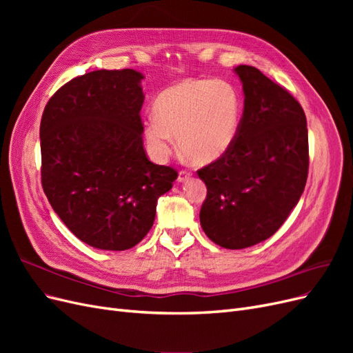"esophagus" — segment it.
<instances>
[{"label":"esophagus","mask_w":353,"mask_h":353,"mask_svg":"<svg viewBox=\"0 0 353 353\" xmlns=\"http://www.w3.org/2000/svg\"><path fill=\"white\" fill-rule=\"evenodd\" d=\"M191 176V172L187 169H181L179 174H178V183H184V181H187L188 178Z\"/></svg>","instance_id":"1"}]
</instances>
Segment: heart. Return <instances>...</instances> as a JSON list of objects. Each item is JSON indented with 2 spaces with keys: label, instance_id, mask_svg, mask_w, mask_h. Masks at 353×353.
<instances>
[{
  "label": "heart",
  "instance_id": "b5f03b06",
  "mask_svg": "<svg viewBox=\"0 0 353 353\" xmlns=\"http://www.w3.org/2000/svg\"><path fill=\"white\" fill-rule=\"evenodd\" d=\"M154 117L144 135L154 157L163 159L174 147L196 165L216 162L234 144L241 121L237 88L222 79H185L157 95Z\"/></svg>",
  "mask_w": 353,
  "mask_h": 353
}]
</instances>
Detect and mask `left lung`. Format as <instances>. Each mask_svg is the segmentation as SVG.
<instances>
[{
	"label": "left lung",
	"instance_id": "1",
	"mask_svg": "<svg viewBox=\"0 0 353 353\" xmlns=\"http://www.w3.org/2000/svg\"><path fill=\"white\" fill-rule=\"evenodd\" d=\"M244 110L236 141L197 170L208 194L200 209L206 236L245 249L276 232L301 199L309 169L306 116L281 85L253 66H237Z\"/></svg>",
	"mask_w": 353,
	"mask_h": 353
}]
</instances>
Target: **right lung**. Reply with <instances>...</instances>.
Listing matches in <instances>:
<instances>
[{"label": "right lung", "instance_id": "1", "mask_svg": "<svg viewBox=\"0 0 353 353\" xmlns=\"http://www.w3.org/2000/svg\"><path fill=\"white\" fill-rule=\"evenodd\" d=\"M141 79L134 69L85 73L59 88L42 113V188L65 225L95 249L140 243L157 199L178 176L145 154Z\"/></svg>", "mask_w": 353, "mask_h": 353}]
</instances>
